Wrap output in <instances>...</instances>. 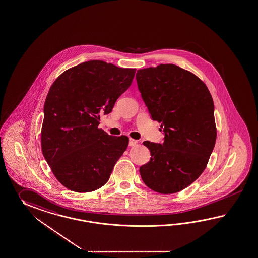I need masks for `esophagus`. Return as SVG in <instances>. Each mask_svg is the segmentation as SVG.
I'll list each match as a JSON object with an SVG mask.
<instances>
[{
  "label": "esophagus",
  "instance_id": "1",
  "mask_svg": "<svg viewBox=\"0 0 258 258\" xmlns=\"http://www.w3.org/2000/svg\"><path fill=\"white\" fill-rule=\"evenodd\" d=\"M137 144H138V141H136L134 139L130 138V141H128V145L130 146H134V145H136Z\"/></svg>",
  "mask_w": 258,
  "mask_h": 258
}]
</instances>
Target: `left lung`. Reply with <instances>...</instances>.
I'll use <instances>...</instances> for the list:
<instances>
[{"mask_svg":"<svg viewBox=\"0 0 258 258\" xmlns=\"http://www.w3.org/2000/svg\"><path fill=\"white\" fill-rule=\"evenodd\" d=\"M136 80L152 119L161 123L165 134L162 145L144 142L151 158L140 174L156 192H180L201 176L214 150L212 95L198 76L174 64L138 70Z\"/></svg>","mask_w":258,"mask_h":258,"instance_id":"1","label":"left lung"}]
</instances>
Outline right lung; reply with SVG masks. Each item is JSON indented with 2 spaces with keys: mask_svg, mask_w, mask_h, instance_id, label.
Returning a JSON list of instances; mask_svg holds the SVG:
<instances>
[{
  "mask_svg": "<svg viewBox=\"0 0 258 258\" xmlns=\"http://www.w3.org/2000/svg\"><path fill=\"white\" fill-rule=\"evenodd\" d=\"M136 69L89 60L68 69L53 83L44 101L42 151L66 188L86 193L101 188L126 151V136L101 128V113H111L132 85Z\"/></svg>",
  "mask_w": 258,
  "mask_h": 258,
  "instance_id": "obj_1",
  "label": "right lung"
}]
</instances>
